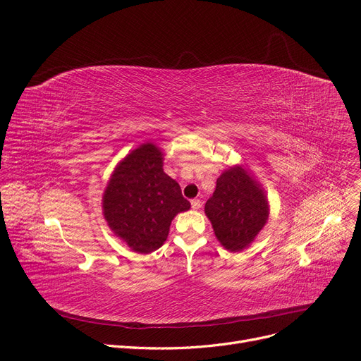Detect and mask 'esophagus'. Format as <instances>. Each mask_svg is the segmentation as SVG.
<instances>
[{"label": "esophagus", "instance_id": "esophagus-1", "mask_svg": "<svg viewBox=\"0 0 361 361\" xmlns=\"http://www.w3.org/2000/svg\"><path fill=\"white\" fill-rule=\"evenodd\" d=\"M190 205H192V209H200L201 208V201L200 200H192V201H190Z\"/></svg>", "mask_w": 361, "mask_h": 361}]
</instances>
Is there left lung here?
I'll list each match as a JSON object with an SVG mask.
<instances>
[{"label":"left lung","instance_id":"obj_1","mask_svg":"<svg viewBox=\"0 0 361 361\" xmlns=\"http://www.w3.org/2000/svg\"><path fill=\"white\" fill-rule=\"evenodd\" d=\"M205 214L219 242L230 252L247 247L268 221L269 205L261 185L243 166H233L217 179Z\"/></svg>","mask_w":361,"mask_h":361}]
</instances>
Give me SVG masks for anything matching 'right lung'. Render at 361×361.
<instances>
[{"instance_id":"right-lung-1","label":"right lung","mask_w":361,"mask_h":361,"mask_svg":"<svg viewBox=\"0 0 361 361\" xmlns=\"http://www.w3.org/2000/svg\"><path fill=\"white\" fill-rule=\"evenodd\" d=\"M102 204L111 230L138 253L159 249L175 216L190 208L179 183L163 172V153L153 142L118 163Z\"/></svg>"}]
</instances>
